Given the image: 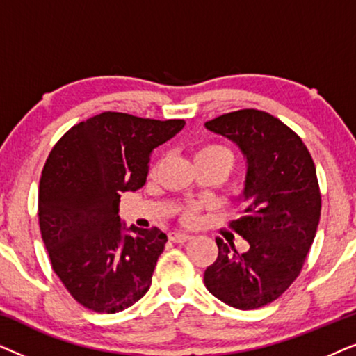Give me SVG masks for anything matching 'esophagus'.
I'll return each instance as SVG.
<instances>
[{"instance_id":"34e87169","label":"esophagus","mask_w":356,"mask_h":356,"mask_svg":"<svg viewBox=\"0 0 356 356\" xmlns=\"http://www.w3.org/2000/svg\"><path fill=\"white\" fill-rule=\"evenodd\" d=\"M170 240L173 243H186L191 240V235H188V233H181V232H173L170 233Z\"/></svg>"}]
</instances>
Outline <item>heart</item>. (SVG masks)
<instances>
[{
	"mask_svg": "<svg viewBox=\"0 0 356 356\" xmlns=\"http://www.w3.org/2000/svg\"><path fill=\"white\" fill-rule=\"evenodd\" d=\"M196 162L197 160H212V159H222V160H225V162H228V163H232V154L228 152V150L223 147V145H220V144H206V145H202L201 149L197 150L196 152ZM196 209L194 207H189L186 212H184V220L186 222H193L194 218H196Z\"/></svg>",
	"mask_w": 356,
	"mask_h": 356,
	"instance_id": "obj_1",
	"label": "heart"
}]
</instances>
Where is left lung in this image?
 <instances>
[{"instance_id":"8db88e82","label":"left lung","mask_w":356,"mask_h":356,"mask_svg":"<svg viewBox=\"0 0 356 356\" xmlns=\"http://www.w3.org/2000/svg\"><path fill=\"white\" fill-rule=\"evenodd\" d=\"M246 157L241 216L230 222L250 250L217 238L218 256L204 272L207 290L236 309L279 298L303 269L321 217V193L309 150L298 134L266 111L245 108L207 121Z\"/></svg>"}]
</instances>
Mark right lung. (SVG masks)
<instances>
[{"label":"right lung","instance_id":"1","mask_svg":"<svg viewBox=\"0 0 356 356\" xmlns=\"http://www.w3.org/2000/svg\"><path fill=\"white\" fill-rule=\"evenodd\" d=\"M183 126L104 111L72 126L48 155L38 223L53 270L84 308L118 313L150 289L167 235L126 228L120 197L144 186L152 150Z\"/></svg>","mask_w":356,"mask_h":356}]
</instances>
